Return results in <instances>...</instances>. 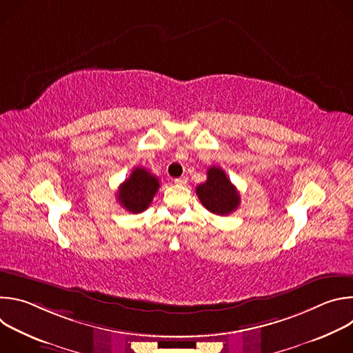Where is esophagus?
<instances>
[{"label":"esophagus","instance_id":"obj_1","mask_svg":"<svg viewBox=\"0 0 353 353\" xmlns=\"http://www.w3.org/2000/svg\"><path fill=\"white\" fill-rule=\"evenodd\" d=\"M173 183L177 185H184L187 183V177H177L173 180Z\"/></svg>","mask_w":353,"mask_h":353}]
</instances>
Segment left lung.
Returning <instances> with one entry per match:
<instances>
[{
	"instance_id": "1",
	"label": "left lung",
	"mask_w": 353,
	"mask_h": 353,
	"mask_svg": "<svg viewBox=\"0 0 353 353\" xmlns=\"http://www.w3.org/2000/svg\"><path fill=\"white\" fill-rule=\"evenodd\" d=\"M208 179L196 187V195L210 212L215 215H229L239 208L240 194L228 179L226 173L216 166L207 170Z\"/></svg>"
}]
</instances>
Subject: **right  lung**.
<instances>
[{
	"mask_svg": "<svg viewBox=\"0 0 353 353\" xmlns=\"http://www.w3.org/2000/svg\"><path fill=\"white\" fill-rule=\"evenodd\" d=\"M159 179L143 168H135L130 177L120 184L117 201L131 214L143 212L159 190Z\"/></svg>",
	"mask_w": 353,
	"mask_h": 353,
	"instance_id": "right-lung-1",
	"label": "right lung"
}]
</instances>
